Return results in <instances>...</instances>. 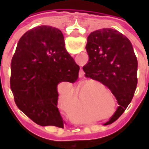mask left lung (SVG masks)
<instances>
[{"mask_svg":"<svg viewBox=\"0 0 149 149\" xmlns=\"http://www.w3.org/2000/svg\"><path fill=\"white\" fill-rule=\"evenodd\" d=\"M85 48L89 56L83 67L85 77L109 88L119 104L105 123L109 125L123 114L134 96L137 84V59L130 40L112 29L91 33Z\"/></svg>","mask_w":149,"mask_h":149,"instance_id":"8db88e82","label":"left lung"}]
</instances>
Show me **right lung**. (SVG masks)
<instances>
[{
    "mask_svg": "<svg viewBox=\"0 0 149 149\" xmlns=\"http://www.w3.org/2000/svg\"><path fill=\"white\" fill-rule=\"evenodd\" d=\"M79 69L60 29L42 25L27 31L11 61L10 87L17 106L37 125L63 128L58 88L68 91Z\"/></svg>",
    "mask_w": 149,
    "mask_h": 149,
    "instance_id": "obj_1",
    "label": "right lung"
}]
</instances>
